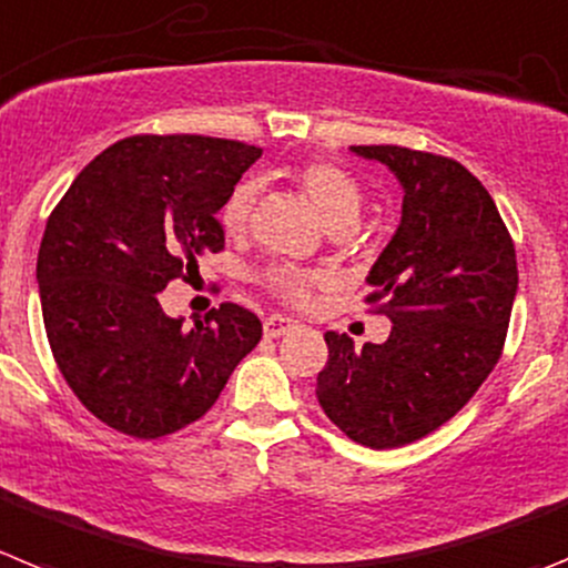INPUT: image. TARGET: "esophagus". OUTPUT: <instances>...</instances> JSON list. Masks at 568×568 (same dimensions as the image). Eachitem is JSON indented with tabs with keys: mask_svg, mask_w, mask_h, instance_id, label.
Returning <instances> with one entry per match:
<instances>
[{
	"mask_svg": "<svg viewBox=\"0 0 568 568\" xmlns=\"http://www.w3.org/2000/svg\"><path fill=\"white\" fill-rule=\"evenodd\" d=\"M293 329H298V321L287 318V315H270V318L264 321V335L267 337H281Z\"/></svg>",
	"mask_w": 568,
	"mask_h": 568,
	"instance_id": "esophagus-1",
	"label": "esophagus"
}]
</instances>
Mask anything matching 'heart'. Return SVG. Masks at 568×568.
<instances>
[{
    "label": "heart",
    "mask_w": 568,
    "mask_h": 568,
    "mask_svg": "<svg viewBox=\"0 0 568 568\" xmlns=\"http://www.w3.org/2000/svg\"><path fill=\"white\" fill-rule=\"evenodd\" d=\"M298 185L306 194V200L315 205L321 213V220L326 227H352L363 211V189L355 176L348 174L346 169L326 160H315L306 163L298 171ZM253 200H256V189L244 182L231 194V200L222 207V225L227 233H239L247 227L250 211H253ZM270 287L278 295L290 301H304L312 287V275L301 273L295 267H273L270 270Z\"/></svg>",
    "instance_id": "heart-1"
}]
</instances>
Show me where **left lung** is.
<instances>
[{"instance_id": "left-lung-1", "label": "left lung", "mask_w": 568, "mask_h": 568, "mask_svg": "<svg viewBox=\"0 0 568 568\" xmlns=\"http://www.w3.org/2000/svg\"><path fill=\"white\" fill-rule=\"evenodd\" d=\"M352 154L386 165L403 189L397 231L366 275L392 335L355 348L326 332L315 394L348 439L388 450L445 425L493 372L518 264L496 202L462 163L399 145Z\"/></svg>"}]
</instances>
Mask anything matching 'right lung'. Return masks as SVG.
<instances>
[{
  "mask_svg": "<svg viewBox=\"0 0 568 568\" xmlns=\"http://www.w3.org/2000/svg\"><path fill=\"white\" fill-rule=\"evenodd\" d=\"M258 158V145L202 134L118 140L50 213L36 262L47 341L109 428L138 439L185 428L262 341L244 306L222 304L185 329L158 298L222 250L216 213Z\"/></svg>",
  "mask_w": 568,
  "mask_h": 568,
  "instance_id": "obj_1",
  "label": "right lung"
}]
</instances>
